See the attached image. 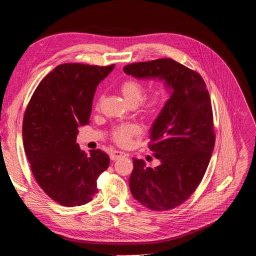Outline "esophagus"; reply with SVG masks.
I'll use <instances>...</instances> for the list:
<instances>
[{
	"label": "esophagus",
	"mask_w": 256,
	"mask_h": 256,
	"mask_svg": "<svg viewBox=\"0 0 256 256\" xmlns=\"http://www.w3.org/2000/svg\"><path fill=\"white\" fill-rule=\"evenodd\" d=\"M126 154H124V152H118V150H114V152H112L110 154V159L112 160V161H116V160H118V159H120V158H123V156H126Z\"/></svg>",
	"instance_id": "1"
}]
</instances>
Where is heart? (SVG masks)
Instances as JSON below:
<instances>
[{
    "label": "heart",
    "instance_id": "obj_1",
    "mask_svg": "<svg viewBox=\"0 0 256 256\" xmlns=\"http://www.w3.org/2000/svg\"><path fill=\"white\" fill-rule=\"evenodd\" d=\"M120 90L130 106H136L137 110L145 116H154L162 110L166 102V93L161 88H156L146 98H142L145 93L144 85L134 78H128L120 85ZM98 102L97 106H100ZM140 133L138 126L133 123L120 124L114 128L112 138L120 146H128L133 137Z\"/></svg>",
    "mask_w": 256,
    "mask_h": 256
}]
</instances>
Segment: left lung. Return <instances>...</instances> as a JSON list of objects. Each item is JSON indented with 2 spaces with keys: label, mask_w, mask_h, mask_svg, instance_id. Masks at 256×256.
<instances>
[{
  "label": "left lung",
  "mask_w": 256,
  "mask_h": 256,
  "mask_svg": "<svg viewBox=\"0 0 256 256\" xmlns=\"http://www.w3.org/2000/svg\"><path fill=\"white\" fill-rule=\"evenodd\" d=\"M137 78H159L171 96L150 128L149 149L160 166L133 159L130 189L154 211H168L184 203L199 186L214 149L213 112L202 76L171 58L126 66Z\"/></svg>",
  "instance_id": "obj_1"
}]
</instances>
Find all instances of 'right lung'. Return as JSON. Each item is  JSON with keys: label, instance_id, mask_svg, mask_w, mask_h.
I'll return each mask as SVG.
<instances>
[{"label": "right lung", "instance_id": "1", "mask_svg": "<svg viewBox=\"0 0 256 256\" xmlns=\"http://www.w3.org/2000/svg\"><path fill=\"white\" fill-rule=\"evenodd\" d=\"M84 64H62L38 85L22 122L26 156L36 182L64 206H82L97 194V178L110 159L100 149L90 154L76 144L86 126L97 85L114 70Z\"/></svg>", "mask_w": 256, "mask_h": 256}]
</instances>
